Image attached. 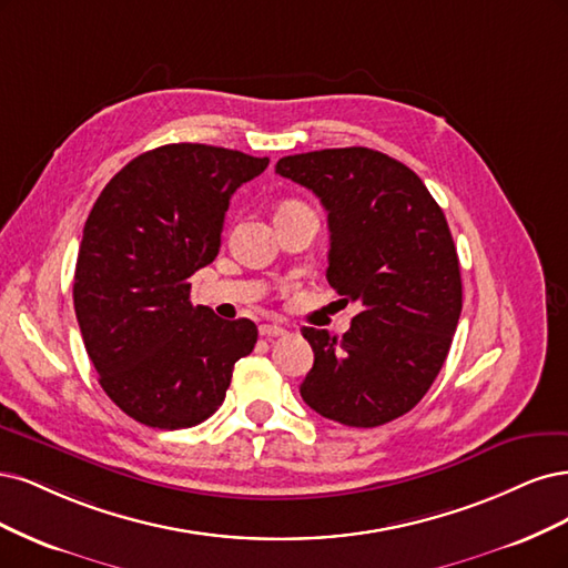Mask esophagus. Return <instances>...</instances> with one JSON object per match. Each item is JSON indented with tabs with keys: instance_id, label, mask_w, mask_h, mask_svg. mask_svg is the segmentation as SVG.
Listing matches in <instances>:
<instances>
[{
	"instance_id": "esophagus-1",
	"label": "esophagus",
	"mask_w": 568,
	"mask_h": 568,
	"mask_svg": "<svg viewBox=\"0 0 568 568\" xmlns=\"http://www.w3.org/2000/svg\"><path fill=\"white\" fill-rule=\"evenodd\" d=\"M287 331L285 327H281V325H276V323H264V325H260V335L262 337H283Z\"/></svg>"
}]
</instances>
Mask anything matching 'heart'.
Returning a JSON list of instances; mask_svg holds the SVG:
<instances>
[{
	"instance_id": "b5f03b06",
	"label": "heart",
	"mask_w": 568,
	"mask_h": 568,
	"mask_svg": "<svg viewBox=\"0 0 568 568\" xmlns=\"http://www.w3.org/2000/svg\"><path fill=\"white\" fill-rule=\"evenodd\" d=\"M287 205H290V203H287Z\"/></svg>"
}]
</instances>
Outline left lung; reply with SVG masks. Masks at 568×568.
Returning <instances> with one entry per match:
<instances>
[{
    "label": "left lung",
    "instance_id": "obj_1",
    "mask_svg": "<svg viewBox=\"0 0 568 568\" xmlns=\"http://www.w3.org/2000/svg\"><path fill=\"white\" fill-rule=\"evenodd\" d=\"M276 172L321 197L327 283L361 304L342 337L304 327L314 368L300 394L339 425H387L432 387L463 311L444 210L404 162L361 145L287 155Z\"/></svg>",
    "mask_w": 568,
    "mask_h": 568
}]
</instances>
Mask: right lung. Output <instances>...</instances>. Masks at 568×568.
<instances>
[{"instance_id":"right-lung-1","label":"right lung","mask_w":568,"mask_h":568,"mask_svg":"<svg viewBox=\"0 0 568 568\" xmlns=\"http://www.w3.org/2000/svg\"><path fill=\"white\" fill-rule=\"evenodd\" d=\"M268 158L205 143L141 153L91 207L72 283L87 354L113 404L155 429L193 427L224 404L257 325L191 304L214 262L229 200Z\"/></svg>"}]
</instances>
